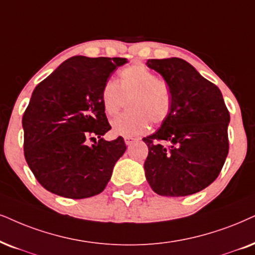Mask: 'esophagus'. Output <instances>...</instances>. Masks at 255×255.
Masks as SVG:
<instances>
[{
	"label": "esophagus",
	"instance_id": "obj_1",
	"mask_svg": "<svg viewBox=\"0 0 255 255\" xmlns=\"http://www.w3.org/2000/svg\"><path fill=\"white\" fill-rule=\"evenodd\" d=\"M135 141H136V138L133 137V136H126L125 137V142L127 146H130V144H133Z\"/></svg>",
	"mask_w": 255,
	"mask_h": 255
}]
</instances>
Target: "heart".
<instances>
[{"label":"heart","mask_w":255,"mask_h":255,"mask_svg":"<svg viewBox=\"0 0 255 255\" xmlns=\"http://www.w3.org/2000/svg\"><path fill=\"white\" fill-rule=\"evenodd\" d=\"M127 111L112 122V130L121 136H136L149 129L150 121L159 125L168 120L173 95L168 82L143 64L121 69L117 81L107 80L100 92L102 111L107 117L119 114L127 100Z\"/></svg>","instance_id":"b5f03b06"}]
</instances>
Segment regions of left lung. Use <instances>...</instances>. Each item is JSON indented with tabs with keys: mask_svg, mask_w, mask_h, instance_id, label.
Listing matches in <instances>:
<instances>
[{
	"mask_svg": "<svg viewBox=\"0 0 255 255\" xmlns=\"http://www.w3.org/2000/svg\"><path fill=\"white\" fill-rule=\"evenodd\" d=\"M168 82L173 108L148 146L144 173L162 196H186L211 185L226 160L230 112L220 89L179 57L147 61Z\"/></svg>",
	"mask_w": 255,
	"mask_h": 255,
	"instance_id": "obj_1",
	"label": "left lung"
}]
</instances>
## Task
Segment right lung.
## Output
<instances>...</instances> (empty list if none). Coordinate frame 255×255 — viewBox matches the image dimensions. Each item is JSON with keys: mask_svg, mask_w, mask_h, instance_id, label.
I'll return each instance as SVG.
<instances>
[{"mask_svg": "<svg viewBox=\"0 0 255 255\" xmlns=\"http://www.w3.org/2000/svg\"><path fill=\"white\" fill-rule=\"evenodd\" d=\"M122 57L74 56L35 87L24 111V157L42 187L70 199L98 195L127 149L102 111L100 92ZM90 142H93L92 145Z\"/></svg>", "mask_w": 255, "mask_h": 255, "instance_id": "add662e5", "label": "right lung"}]
</instances>
